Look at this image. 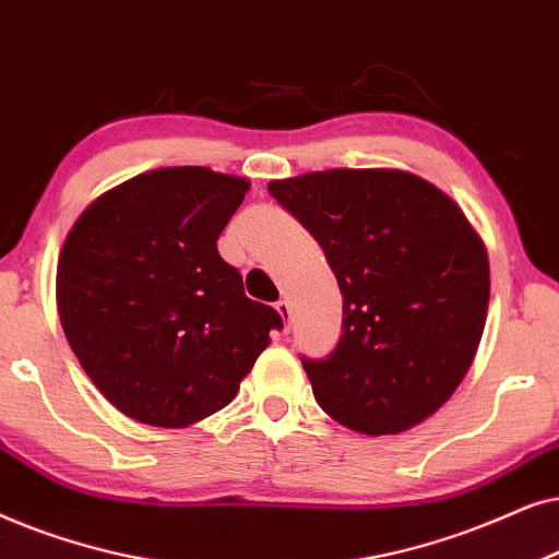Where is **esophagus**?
Returning a JSON list of instances; mask_svg holds the SVG:
<instances>
[{
	"label": "esophagus",
	"instance_id": "1",
	"mask_svg": "<svg viewBox=\"0 0 559 559\" xmlns=\"http://www.w3.org/2000/svg\"><path fill=\"white\" fill-rule=\"evenodd\" d=\"M275 309H278L281 319H284V332L292 330V301H288V299L275 301Z\"/></svg>",
	"mask_w": 559,
	"mask_h": 559
}]
</instances>
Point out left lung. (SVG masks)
Listing matches in <instances>:
<instances>
[{
	"mask_svg": "<svg viewBox=\"0 0 559 559\" xmlns=\"http://www.w3.org/2000/svg\"><path fill=\"white\" fill-rule=\"evenodd\" d=\"M267 191L322 245L342 294V334L301 357L317 404L362 435H399L448 401L488 311V255L450 197L389 168H332Z\"/></svg>",
	"mask_w": 559,
	"mask_h": 559,
	"instance_id": "1",
	"label": "left lung"
}]
</instances>
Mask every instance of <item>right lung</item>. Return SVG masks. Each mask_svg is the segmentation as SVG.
Listing matches in <instances>:
<instances>
[{"instance_id":"obj_1","label":"right lung","mask_w":559,"mask_h":559,"mask_svg":"<svg viewBox=\"0 0 559 559\" xmlns=\"http://www.w3.org/2000/svg\"><path fill=\"white\" fill-rule=\"evenodd\" d=\"M248 189L202 166L151 170L102 193L66 237V340L130 419L174 429L225 408L284 326L217 250Z\"/></svg>"}]
</instances>
